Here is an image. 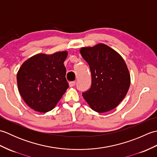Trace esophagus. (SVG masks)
Returning <instances> with one entry per match:
<instances>
[{"instance_id":"esophagus-1","label":"esophagus","mask_w":157,"mask_h":157,"mask_svg":"<svg viewBox=\"0 0 157 157\" xmlns=\"http://www.w3.org/2000/svg\"><path fill=\"white\" fill-rule=\"evenodd\" d=\"M75 85V82H69V86L70 87H73V86H74Z\"/></svg>"}]
</instances>
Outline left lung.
Segmentation results:
<instances>
[{
  "label": "left lung",
  "mask_w": 157,
  "mask_h": 157,
  "mask_svg": "<svg viewBox=\"0 0 157 157\" xmlns=\"http://www.w3.org/2000/svg\"><path fill=\"white\" fill-rule=\"evenodd\" d=\"M80 53L88 63L91 87L82 93L90 108L98 113L111 111L125 98L130 86V75L118 52L104 44L83 47Z\"/></svg>",
  "instance_id": "8db88e82"
}]
</instances>
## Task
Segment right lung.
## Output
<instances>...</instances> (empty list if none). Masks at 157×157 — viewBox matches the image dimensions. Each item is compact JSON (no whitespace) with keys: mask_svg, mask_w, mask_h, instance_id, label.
Returning a JSON list of instances; mask_svg holds the SVG:
<instances>
[{"mask_svg":"<svg viewBox=\"0 0 157 157\" xmlns=\"http://www.w3.org/2000/svg\"><path fill=\"white\" fill-rule=\"evenodd\" d=\"M67 52L38 54L23 63L17 74L19 92L29 107L46 113L56 105L69 88L63 64Z\"/></svg>","mask_w":157,"mask_h":157,"instance_id":"obj_1","label":"right lung"}]
</instances>
